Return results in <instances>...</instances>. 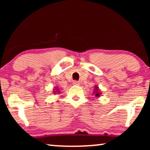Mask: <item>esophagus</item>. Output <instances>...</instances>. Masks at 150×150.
<instances>
[{
	"instance_id": "1",
	"label": "esophagus",
	"mask_w": 150,
	"mask_h": 150,
	"mask_svg": "<svg viewBox=\"0 0 150 150\" xmlns=\"http://www.w3.org/2000/svg\"><path fill=\"white\" fill-rule=\"evenodd\" d=\"M72 84L74 85H80V83H79V82L78 81H73V83H72Z\"/></svg>"
}]
</instances>
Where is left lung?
<instances>
[{"label":"left lung","mask_w":150,"mask_h":150,"mask_svg":"<svg viewBox=\"0 0 150 150\" xmlns=\"http://www.w3.org/2000/svg\"><path fill=\"white\" fill-rule=\"evenodd\" d=\"M93 94L95 95L96 97L97 98H99L100 96H101L102 93L100 92V90L99 89V87H98V86L96 85L95 86V88H94V90H93Z\"/></svg>","instance_id":"left-lung-1"}]
</instances>
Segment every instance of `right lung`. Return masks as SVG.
Instances as JSON below:
<instances>
[{
	"label": "right lung",
	"mask_w": 150,
	"mask_h": 150,
	"mask_svg": "<svg viewBox=\"0 0 150 150\" xmlns=\"http://www.w3.org/2000/svg\"><path fill=\"white\" fill-rule=\"evenodd\" d=\"M53 93H54V94H57V93H60V92H59V88L58 87H54V91H53Z\"/></svg>",
	"instance_id": "1"
}]
</instances>
